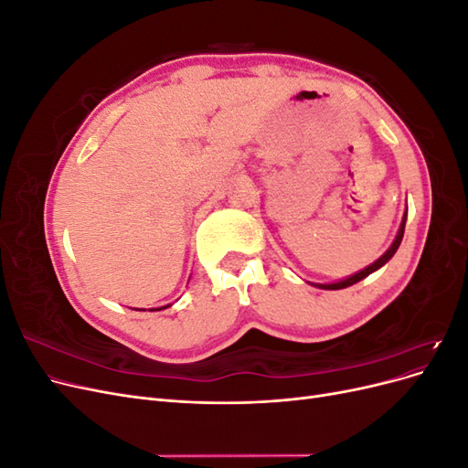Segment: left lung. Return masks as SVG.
Wrapping results in <instances>:
<instances>
[{"mask_svg": "<svg viewBox=\"0 0 468 468\" xmlns=\"http://www.w3.org/2000/svg\"><path fill=\"white\" fill-rule=\"evenodd\" d=\"M404 226H406V215H404V218H402V224H400V230H399V236H396V239L392 242V246L388 248V251L385 253V256L382 258H378L373 265H369V267H365L363 271H359V273H356V275H351L349 279H344V281H339V282H332V285H314V287H320V289H325V291H337V289H346V287H351V285H356V282H359L361 279H365L367 275H371L373 271H377L378 267H382L385 265L394 253H396V250H399V246H400V242H402V236H404Z\"/></svg>", "mask_w": 468, "mask_h": 468, "instance_id": "left-lung-1", "label": "left lung"}]
</instances>
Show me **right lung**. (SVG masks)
Returning <instances> with one entry per match:
<instances>
[{"mask_svg":"<svg viewBox=\"0 0 468 468\" xmlns=\"http://www.w3.org/2000/svg\"><path fill=\"white\" fill-rule=\"evenodd\" d=\"M164 308H167V306H164ZM155 310H162V308H155Z\"/></svg>","mask_w":468,"mask_h":468,"instance_id":"1","label":"right lung"}]
</instances>
